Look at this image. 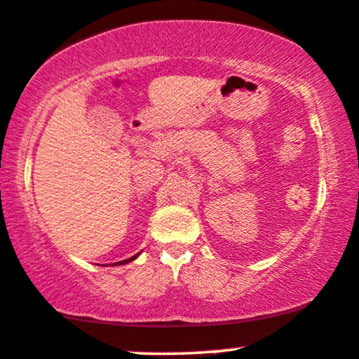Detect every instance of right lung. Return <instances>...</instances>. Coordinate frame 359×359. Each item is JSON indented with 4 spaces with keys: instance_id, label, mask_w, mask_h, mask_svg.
I'll use <instances>...</instances> for the list:
<instances>
[{
    "instance_id": "add662e5",
    "label": "right lung",
    "mask_w": 359,
    "mask_h": 359,
    "mask_svg": "<svg viewBox=\"0 0 359 359\" xmlns=\"http://www.w3.org/2000/svg\"><path fill=\"white\" fill-rule=\"evenodd\" d=\"M138 256V254H135V256H132V257H128V259H125V261H120V262H114V264H116V266H123V264H127V262H130V261H133V259H135Z\"/></svg>"
}]
</instances>
